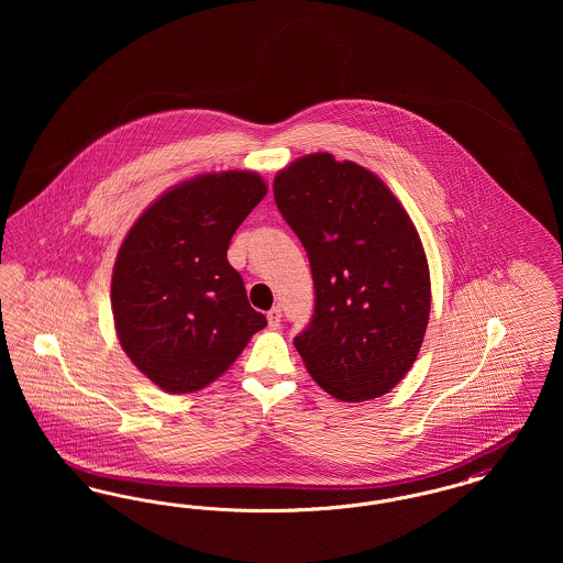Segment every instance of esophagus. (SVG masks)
I'll return each instance as SVG.
<instances>
[{
  "label": "esophagus",
  "mask_w": 563,
  "mask_h": 563,
  "mask_svg": "<svg viewBox=\"0 0 563 563\" xmlns=\"http://www.w3.org/2000/svg\"><path fill=\"white\" fill-rule=\"evenodd\" d=\"M280 319H283V312H280V306H274L268 312V322L272 329H278L280 327Z\"/></svg>",
  "instance_id": "34e87169"
}]
</instances>
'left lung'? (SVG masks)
I'll use <instances>...</instances> for the list:
<instances>
[{"label":"left lung","instance_id":"1","mask_svg":"<svg viewBox=\"0 0 563 563\" xmlns=\"http://www.w3.org/2000/svg\"><path fill=\"white\" fill-rule=\"evenodd\" d=\"M274 202L314 280L295 349L335 399L382 397L413 365L429 322V264L409 214L374 173L331 154L280 170Z\"/></svg>","mask_w":563,"mask_h":563}]
</instances>
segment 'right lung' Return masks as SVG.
<instances>
[{
	"mask_svg": "<svg viewBox=\"0 0 563 563\" xmlns=\"http://www.w3.org/2000/svg\"><path fill=\"white\" fill-rule=\"evenodd\" d=\"M266 191L255 173L196 177L161 196L122 242L111 278L115 331L162 390L205 388L268 324L228 262L234 232Z\"/></svg>",
	"mask_w": 563,
	"mask_h": 563,
	"instance_id": "add662e5",
	"label": "right lung"
}]
</instances>
